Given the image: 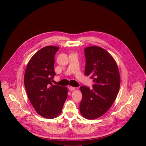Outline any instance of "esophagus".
<instances>
[{
  "label": "esophagus",
  "mask_w": 146,
  "mask_h": 146,
  "mask_svg": "<svg viewBox=\"0 0 146 146\" xmlns=\"http://www.w3.org/2000/svg\"><path fill=\"white\" fill-rule=\"evenodd\" d=\"M69 90H70V91H73V90H74L75 89H76V88L75 87H72V86H70V87H69Z\"/></svg>",
  "instance_id": "esophagus-1"
}]
</instances>
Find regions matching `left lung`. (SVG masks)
I'll return each mask as SVG.
<instances>
[{
	"label": "left lung",
	"instance_id": "left-lung-1",
	"mask_svg": "<svg viewBox=\"0 0 146 146\" xmlns=\"http://www.w3.org/2000/svg\"><path fill=\"white\" fill-rule=\"evenodd\" d=\"M85 75L94 84L92 89L81 86L82 98L80 111L84 118L94 119L103 115L115 100L120 86V76L116 62L105 49L91 46L84 49Z\"/></svg>",
	"mask_w": 146,
	"mask_h": 146
}]
</instances>
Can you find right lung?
<instances>
[{
    "instance_id": "right-lung-1",
    "label": "right lung",
    "mask_w": 146,
    "mask_h": 146,
    "mask_svg": "<svg viewBox=\"0 0 146 146\" xmlns=\"http://www.w3.org/2000/svg\"><path fill=\"white\" fill-rule=\"evenodd\" d=\"M59 47L47 46L30 59L24 75V85L28 98L36 112L46 118H54L62 111L68 97L66 87L53 85L56 74L54 59Z\"/></svg>"
}]
</instances>
